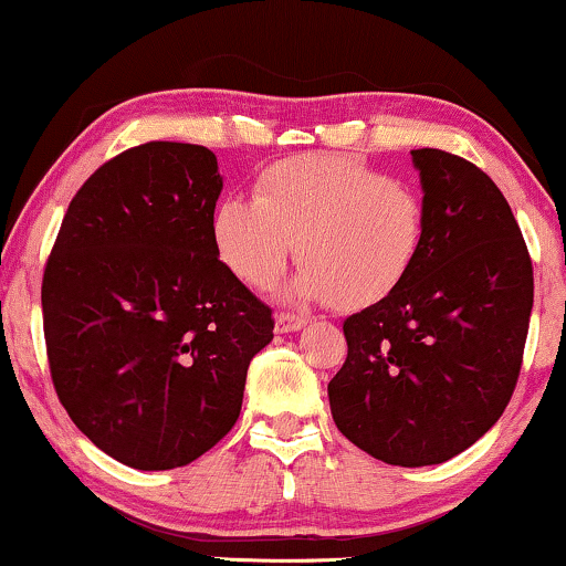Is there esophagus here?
<instances>
[{"instance_id": "34e87169", "label": "esophagus", "mask_w": 566, "mask_h": 566, "mask_svg": "<svg viewBox=\"0 0 566 566\" xmlns=\"http://www.w3.org/2000/svg\"><path fill=\"white\" fill-rule=\"evenodd\" d=\"M308 324L306 316L291 314V312H277L275 314V332L277 335H289V332H298Z\"/></svg>"}]
</instances>
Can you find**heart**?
Instances as JSON below:
<instances>
[{
  "mask_svg": "<svg viewBox=\"0 0 566 566\" xmlns=\"http://www.w3.org/2000/svg\"><path fill=\"white\" fill-rule=\"evenodd\" d=\"M430 216L415 185L347 154H301L254 177L252 200L229 196L211 213V242L239 281L265 289L293 252L291 293L366 308L397 293L428 244Z\"/></svg>",
  "mask_w": 566,
  "mask_h": 566,
  "instance_id": "heart-1",
  "label": "heart"
}]
</instances>
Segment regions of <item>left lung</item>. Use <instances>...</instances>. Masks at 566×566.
Instances as JSON below:
<instances>
[{
    "instance_id": "left-lung-1",
    "label": "left lung",
    "mask_w": 566,
    "mask_h": 566,
    "mask_svg": "<svg viewBox=\"0 0 566 566\" xmlns=\"http://www.w3.org/2000/svg\"><path fill=\"white\" fill-rule=\"evenodd\" d=\"M428 244L389 298L347 316L329 409L343 436L391 467H432L505 412L523 366L533 265L492 177L455 154L415 149Z\"/></svg>"
}]
</instances>
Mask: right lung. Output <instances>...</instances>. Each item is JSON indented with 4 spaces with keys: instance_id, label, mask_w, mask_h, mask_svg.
<instances>
[{
    "instance_id": "add662e5",
    "label": "right lung",
    "mask_w": 566,
    "mask_h": 566,
    "mask_svg": "<svg viewBox=\"0 0 566 566\" xmlns=\"http://www.w3.org/2000/svg\"><path fill=\"white\" fill-rule=\"evenodd\" d=\"M216 154L149 142L76 190L43 270L53 389L72 422L126 467L177 469L242 409L273 308L219 260Z\"/></svg>"
}]
</instances>
